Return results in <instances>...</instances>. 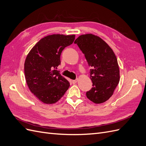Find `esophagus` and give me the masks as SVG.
<instances>
[{"mask_svg":"<svg viewBox=\"0 0 146 146\" xmlns=\"http://www.w3.org/2000/svg\"><path fill=\"white\" fill-rule=\"evenodd\" d=\"M77 82H78V79H76V80H72V83L73 84L76 83Z\"/></svg>","mask_w":146,"mask_h":146,"instance_id":"34e87169","label":"esophagus"}]
</instances>
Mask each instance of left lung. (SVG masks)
<instances>
[{"instance_id": "1", "label": "left lung", "mask_w": 146, "mask_h": 146, "mask_svg": "<svg viewBox=\"0 0 146 146\" xmlns=\"http://www.w3.org/2000/svg\"><path fill=\"white\" fill-rule=\"evenodd\" d=\"M74 43L82 51L91 68L92 87L86 92L87 98L95 104L105 102L113 95L119 82V68L115 54L103 39L92 34L80 35Z\"/></svg>"}]
</instances>
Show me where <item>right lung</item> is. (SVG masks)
<instances>
[{
	"mask_svg": "<svg viewBox=\"0 0 146 146\" xmlns=\"http://www.w3.org/2000/svg\"><path fill=\"white\" fill-rule=\"evenodd\" d=\"M75 35H52L40 39L25 61L24 73L29 90L43 103H56L64 96L69 82L56 70L64 48L73 43Z\"/></svg>",
	"mask_w": 146,
	"mask_h": 146,
	"instance_id": "right-lung-1",
	"label": "right lung"
}]
</instances>
